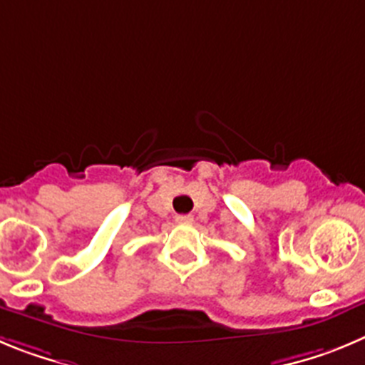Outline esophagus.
Here are the masks:
<instances>
[{"label":"esophagus","instance_id":"34e87169","mask_svg":"<svg viewBox=\"0 0 365 365\" xmlns=\"http://www.w3.org/2000/svg\"><path fill=\"white\" fill-rule=\"evenodd\" d=\"M175 220L178 223H192V216L190 215H176Z\"/></svg>","mask_w":365,"mask_h":365}]
</instances>
